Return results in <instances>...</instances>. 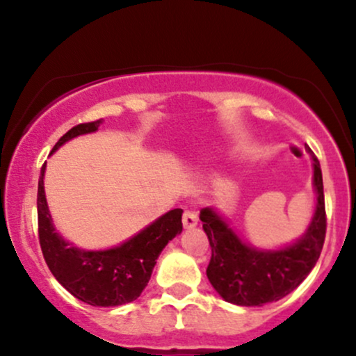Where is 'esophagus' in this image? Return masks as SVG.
I'll use <instances>...</instances> for the list:
<instances>
[{"label":"esophagus","instance_id":"esophagus-1","mask_svg":"<svg viewBox=\"0 0 356 356\" xmlns=\"http://www.w3.org/2000/svg\"><path fill=\"white\" fill-rule=\"evenodd\" d=\"M182 224L186 229H192V227L197 226V216L192 211H184L182 214Z\"/></svg>","mask_w":356,"mask_h":356}]
</instances>
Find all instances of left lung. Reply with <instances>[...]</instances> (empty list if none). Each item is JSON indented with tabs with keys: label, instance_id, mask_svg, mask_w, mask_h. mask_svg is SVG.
<instances>
[{
	"label": "left lung",
	"instance_id": "obj_1",
	"mask_svg": "<svg viewBox=\"0 0 356 356\" xmlns=\"http://www.w3.org/2000/svg\"><path fill=\"white\" fill-rule=\"evenodd\" d=\"M312 159L316 209L303 238L291 246L261 251L244 244L212 207L201 211L199 218L212 251L206 275L227 303L263 306L281 300L303 283L316 264L325 243L326 212L320 161L313 154Z\"/></svg>",
	"mask_w": 356,
	"mask_h": 356
}]
</instances>
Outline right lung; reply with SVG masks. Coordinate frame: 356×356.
<instances>
[{"instance_id": "add662e5", "label": "right lung", "mask_w": 356, "mask_h": 356, "mask_svg": "<svg viewBox=\"0 0 356 356\" xmlns=\"http://www.w3.org/2000/svg\"><path fill=\"white\" fill-rule=\"evenodd\" d=\"M100 120L79 124L56 142L55 152L73 137L99 130ZM44 164L38 181V238L51 275L73 296L92 306H118L137 300L149 283L157 257L169 241L182 232V209H172L137 236L105 251H83L67 243L51 222L43 187Z\"/></svg>"}]
</instances>
